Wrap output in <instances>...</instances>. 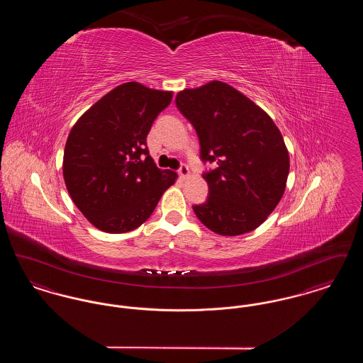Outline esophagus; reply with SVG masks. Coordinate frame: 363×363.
Wrapping results in <instances>:
<instances>
[{
	"instance_id": "1",
	"label": "esophagus",
	"mask_w": 363,
	"mask_h": 363,
	"mask_svg": "<svg viewBox=\"0 0 363 363\" xmlns=\"http://www.w3.org/2000/svg\"><path fill=\"white\" fill-rule=\"evenodd\" d=\"M189 167H188L185 163H182V164H181V167L178 169V174L181 175V178H186V177L189 175Z\"/></svg>"
}]
</instances>
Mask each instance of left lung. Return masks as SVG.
<instances>
[{
  "label": "left lung",
  "mask_w": 363,
  "mask_h": 363,
  "mask_svg": "<svg viewBox=\"0 0 363 363\" xmlns=\"http://www.w3.org/2000/svg\"><path fill=\"white\" fill-rule=\"evenodd\" d=\"M175 104L196 129L201 160L213 164L203 174L208 199L193 206L196 216L220 235L253 231L277 208L290 170L275 122L234 86L216 80L178 92Z\"/></svg>",
  "instance_id": "1"
}]
</instances>
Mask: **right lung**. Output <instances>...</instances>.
I'll return each mask as SVG.
<instances>
[{"instance_id":"obj_1","label":"right lung","mask_w":363,"mask_h":363,"mask_svg":"<svg viewBox=\"0 0 363 363\" xmlns=\"http://www.w3.org/2000/svg\"><path fill=\"white\" fill-rule=\"evenodd\" d=\"M173 92L138 82L116 86L77 120L64 151L62 173L76 207L91 225L128 233L154 212L177 173L160 170L147 135Z\"/></svg>"}]
</instances>
